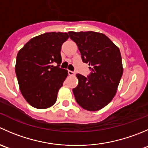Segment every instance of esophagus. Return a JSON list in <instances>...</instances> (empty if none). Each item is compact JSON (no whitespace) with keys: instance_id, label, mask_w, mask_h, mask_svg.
I'll list each match as a JSON object with an SVG mask.
<instances>
[{"instance_id":"34e87169","label":"esophagus","mask_w":148,"mask_h":148,"mask_svg":"<svg viewBox=\"0 0 148 148\" xmlns=\"http://www.w3.org/2000/svg\"><path fill=\"white\" fill-rule=\"evenodd\" d=\"M68 74H69V75H70V76L75 75V73H74V71H71V70H68Z\"/></svg>"}]
</instances>
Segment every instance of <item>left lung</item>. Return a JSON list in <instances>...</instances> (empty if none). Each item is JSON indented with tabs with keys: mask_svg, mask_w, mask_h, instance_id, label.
<instances>
[{
	"mask_svg": "<svg viewBox=\"0 0 148 148\" xmlns=\"http://www.w3.org/2000/svg\"><path fill=\"white\" fill-rule=\"evenodd\" d=\"M77 44L84 63L89 64L87 77L77 74L79 84L73 89L79 105L97 111L109 104L117 92L123 73L120 49L107 36L94 31L68 32Z\"/></svg>",
	"mask_w": 148,
	"mask_h": 148,
	"instance_id": "left-lung-1",
	"label": "left lung"
}]
</instances>
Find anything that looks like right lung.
<instances>
[{"label":"right lung","mask_w":148,"mask_h":148,"mask_svg":"<svg viewBox=\"0 0 148 148\" xmlns=\"http://www.w3.org/2000/svg\"><path fill=\"white\" fill-rule=\"evenodd\" d=\"M68 38L67 33H45L31 38L18 53L15 71L19 88L35 108H49L56 102L68 75L59 67L62 46Z\"/></svg>","instance_id":"add662e5"}]
</instances>
